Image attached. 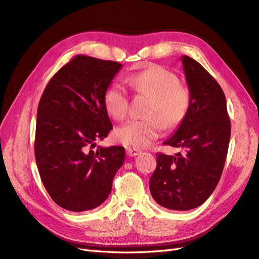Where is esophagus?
Segmentation results:
<instances>
[{"label": "esophagus", "mask_w": 259, "mask_h": 259, "mask_svg": "<svg viewBox=\"0 0 259 259\" xmlns=\"http://www.w3.org/2000/svg\"><path fill=\"white\" fill-rule=\"evenodd\" d=\"M141 153V150L140 149H137V148H128L127 149V154L129 156H137Z\"/></svg>", "instance_id": "34e87169"}]
</instances>
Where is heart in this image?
<instances>
[{
  "label": "heart",
  "mask_w": 259,
  "mask_h": 259,
  "mask_svg": "<svg viewBox=\"0 0 259 259\" xmlns=\"http://www.w3.org/2000/svg\"><path fill=\"white\" fill-rule=\"evenodd\" d=\"M130 84L138 93L150 96L147 119H131L116 131L118 141L135 148H145L161 136L165 127L180 125L190 108L189 91L167 69L152 65L131 75ZM104 103L109 114L122 120L129 111V96L123 86L112 82L106 89Z\"/></svg>",
  "instance_id": "heart-1"
}]
</instances>
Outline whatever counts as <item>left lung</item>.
<instances>
[{
    "label": "left lung",
    "instance_id": "1",
    "mask_svg": "<svg viewBox=\"0 0 259 259\" xmlns=\"http://www.w3.org/2000/svg\"><path fill=\"white\" fill-rule=\"evenodd\" d=\"M191 97L190 108L180 128L164 142L183 148L186 154H156L150 178L154 200L170 210H190L213 193L222 175L231 137L227 99L221 86L193 58L183 56Z\"/></svg>",
    "mask_w": 259,
    "mask_h": 259
}]
</instances>
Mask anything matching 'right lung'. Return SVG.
<instances>
[{"label": "right lung", "instance_id": "add662e5", "mask_svg": "<svg viewBox=\"0 0 259 259\" xmlns=\"http://www.w3.org/2000/svg\"><path fill=\"white\" fill-rule=\"evenodd\" d=\"M122 64L78 55L51 77L37 109L35 157L46 190L61 208L82 212L109 196L123 147H98L112 129L106 89Z\"/></svg>", "mask_w": 259, "mask_h": 259}]
</instances>
